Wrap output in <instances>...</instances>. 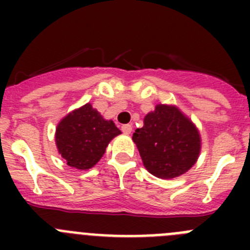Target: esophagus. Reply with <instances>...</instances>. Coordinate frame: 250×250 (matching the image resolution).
Wrapping results in <instances>:
<instances>
[{
	"instance_id": "1",
	"label": "esophagus",
	"mask_w": 250,
	"mask_h": 250,
	"mask_svg": "<svg viewBox=\"0 0 250 250\" xmlns=\"http://www.w3.org/2000/svg\"><path fill=\"white\" fill-rule=\"evenodd\" d=\"M121 130H123L124 134L129 135L130 132H131V130H132V126L130 125V124H126V125H123V126H121Z\"/></svg>"
}]
</instances>
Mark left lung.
Segmentation results:
<instances>
[{
	"label": "left lung",
	"instance_id": "obj_1",
	"mask_svg": "<svg viewBox=\"0 0 250 250\" xmlns=\"http://www.w3.org/2000/svg\"><path fill=\"white\" fill-rule=\"evenodd\" d=\"M145 169L156 178L173 179L196 163L202 139L195 124L174 105L158 104L132 134Z\"/></svg>",
	"mask_w": 250,
	"mask_h": 250
}]
</instances>
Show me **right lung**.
<instances>
[{"label":"right lung","mask_w":250,"mask_h":250,"mask_svg":"<svg viewBox=\"0 0 250 250\" xmlns=\"http://www.w3.org/2000/svg\"><path fill=\"white\" fill-rule=\"evenodd\" d=\"M120 134L114 121L105 120L91 104H85L61 119L55 141L68 167L87 170L98 164L110 141Z\"/></svg>","instance_id":"1"}]
</instances>
